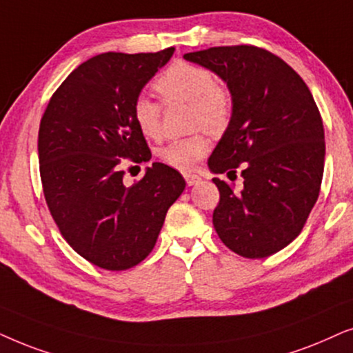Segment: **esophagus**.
I'll list each match as a JSON object with an SVG mask.
<instances>
[{
    "label": "esophagus",
    "instance_id": "esophagus-1",
    "mask_svg": "<svg viewBox=\"0 0 353 353\" xmlns=\"http://www.w3.org/2000/svg\"><path fill=\"white\" fill-rule=\"evenodd\" d=\"M184 177H185L187 185H195V184H199V182L201 181V177L196 176V174H185Z\"/></svg>",
    "mask_w": 353,
    "mask_h": 353
}]
</instances>
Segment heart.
Masks as SVG:
<instances>
[{"instance_id": "1", "label": "heart", "mask_w": 353, "mask_h": 353, "mask_svg": "<svg viewBox=\"0 0 353 353\" xmlns=\"http://www.w3.org/2000/svg\"><path fill=\"white\" fill-rule=\"evenodd\" d=\"M166 103H189L192 128H203L210 134H223L232 116V100L228 90L216 85L214 75L201 65L176 61L164 69L153 83ZM132 117L140 132L148 139L161 135V108L148 97L134 101ZM210 143L203 134L174 140L161 148L159 158L179 171H192L208 153Z\"/></svg>"}]
</instances>
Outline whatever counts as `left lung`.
Returning a JSON list of instances; mask_svg holds the SVG:
<instances>
[{"mask_svg":"<svg viewBox=\"0 0 353 353\" xmlns=\"http://www.w3.org/2000/svg\"><path fill=\"white\" fill-rule=\"evenodd\" d=\"M228 85L232 116L208 159L229 179L242 169L243 187L214 177L219 203L213 225L243 258H266L288 247L316 203L324 169V129L302 77L256 46H216L184 54Z\"/></svg>","mask_w":353,"mask_h":353,"instance_id":"1","label":"left lung"}]
</instances>
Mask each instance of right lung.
Listing matches in <instances>:
<instances>
[{
    "instance_id": "add662e5",
    "label": "right lung",
    "mask_w": 353,
    "mask_h": 353,
    "mask_svg": "<svg viewBox=\"0 0 353 353\" xmlns=\"http://www.w3.org/2000/svg\"><path fill=\"white\" fill-rule=\"evenodd\" d=\"M172 53L90 58L61 83L41 117L39 161L50 213L69 245L103 270H129L145 260L185 189L184 177L163 163L132 185L122 171L124 158H152L132 106Z\"/></svg>"
}]
</instances>
